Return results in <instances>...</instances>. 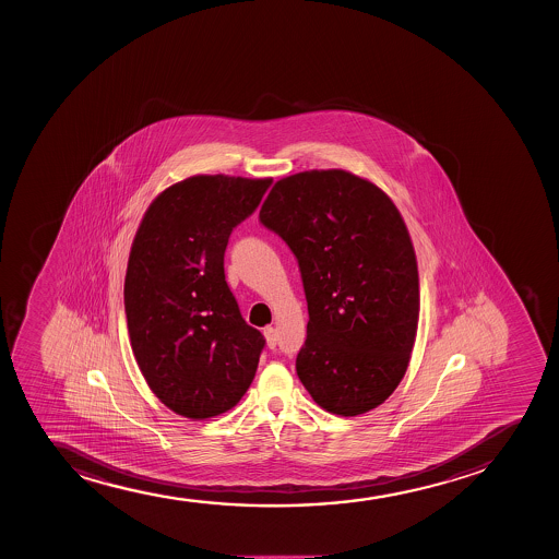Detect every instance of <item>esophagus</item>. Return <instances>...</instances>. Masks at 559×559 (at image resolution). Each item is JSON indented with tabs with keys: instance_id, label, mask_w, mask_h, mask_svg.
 Returning <instances> with one entry per match:
<instances>
[{
	"instance_id": "34e87169",
	"label": "esophagus",
	"mask_w": 559,
	"mask_h": 559,
	"mask_svg": "<svg viewBox=\"0 0 559 559\" xmlns=\"http://www.w3.org/2000/svg\"><path fill=\"white\" fill-rule=\"evenodd\" d=\"M264 337H266V343H269L270 348H276L277 345V332L276 328H264Z\"/></svg>"
}]
</instances>
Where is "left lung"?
Segmentation results:
<instances>
[{"instance_id": "1", "label": "left lung", "mask_w": 559, "mask_h": 559, "mask_svg": "<svg viewBox=\"0 0 559 559\" xmlns=\"http://www.w3.org/2000/svg\"><path fill=\"white\" fill-rule=\"evenodd\" d=\"M259 222L289 246L308 300L296 372L317 405L358 416L405 377L416 341V253L397 206L343 169L277 180Z\"/></svg>"}]
</instances>
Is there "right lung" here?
Returning <instances> with one entry per match:
<instances>
[{"label": "right lung", "mask_w": 559, "mask_h": 559, "mask_svg": "<svg viewBox=\"0 0 559 559\" xmlns=\"http://www.w3.org/2000/svg\"><path fill=\"white\" fill-rule=\"evenodd\" d=\"M270 182L190 177L151 203L135 233L124 277L130 343L148 388L180 416L231 411L255 377L266 341L242 319L224 255Z\"/></svg>", "instance_id": "add662e5"}]
</instances>
